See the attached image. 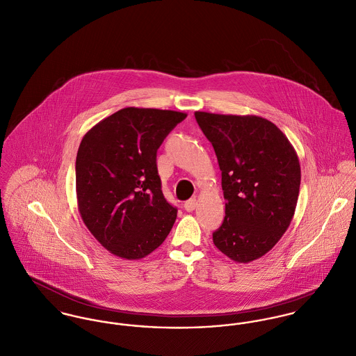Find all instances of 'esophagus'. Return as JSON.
Wrapping results in <instances>:
<instances>
[{
	"label": "esophagus",
	"mask_w": 356,
	"mask_h": 356,
	"mask_svg": "<svg viewBox=\"0 0 356 356\" xmlns=\"http://www.w3.org/2000/svg\"><path fill=\"white\" fill-rule=\"evenodd\" d=\"M196 206H197V200H196V197L190 199V200H187V202L184 203V209H186V211H188V213L193 211V210L196 209Z\"/></svg>",
	"instance_id": "obj_1"
}]
</instances>
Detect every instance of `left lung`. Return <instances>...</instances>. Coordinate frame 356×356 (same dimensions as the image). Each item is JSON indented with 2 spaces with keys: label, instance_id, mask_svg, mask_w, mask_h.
<instances>
[{
  "label": "left lung",
  "instance_id": "left-lung-1",
  "mask_svg": "<svg viewBox=\"0 0 356 356\" xmlns=\"http://www.w3.org/2000/svg\"><path fill=\"white\" fill-rule=\"evenodd\" d=\"M195 118L214 147L226 199L214 245L237 263L260 259L294 217L301 186L297 152L261 116L196 111Z\"/></svg>",
  "mask_w": 356,
  "mask_h": 356
}]
</instances>
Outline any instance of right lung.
<instances>
[{
  "label": "right lung",
  "mask_w": 356,
  "mask_h": 356,
  "mask_svg": "<svg viewBox=\"0 0 356 356\" xmlns=\"http://www.w3.org/2000/svg\"><path fill=\"white\" fill-rule=\"evenodd\" d=\"M186 118L177 111L127 107L82 138L76 160L79 211L112 254L146 257L169 234L177 210L161 191L157 149Z\"/></svg>",
  "instance_id": "1"
}]
</instances>
